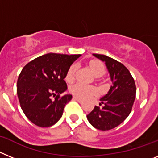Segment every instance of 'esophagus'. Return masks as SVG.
Returning a JSON list of instances; mask_svg holds the SVG:
<instances>
[{"instance_id":"1","label":"esophagus","mask_w":158,"mask_h":158,"mask_svg":"<svg viewBox=\"0 0 158 158\" xmlns=\"http://www.w3.org/2000/svg\"><path fill=\"white\" fill-rule=\"evenodd\" d=\"M73 99L74 100H77V101H78V102H81L82 101L81 99H80L79 97H77V96H73Z\"/></svg>"}]
</instances>
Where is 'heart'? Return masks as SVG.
Instances as JSON below:
<instances>
[{
  "label": "heart",
  "mask_w": 158,
  "mask_h": 158,
  "mask_svg": "<svg viewBox=\"0 0 158 158\" xmlns=\"http://www.w3.org/2000/svg\"><path fill=\"white\" fill-rule=\"evenodd\" d=\"M89 66L93 70V73L96 77H100L105 73V66L101 62L97 60H93L89 62ZM77 71V65L75 64L71 65L67 70L65 74V81L68 83H72L75 79V74ZM70 93L74 96H78L80 98H88L92 96H94L98 93V89L96 87L90 85H85L83 83H77L71 86Z\"/></svg>",
  "instance_id": "obj_1"
}]
</instances>
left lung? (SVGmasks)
Returning a JSON list of instances; mask_svg holds the SVG:
<instances>
[{"label":"left lung","mask_w":158,"mask_h":158,"mask_svg":"<svg viewBox=\"0 0 158 158\" xmlns=\"http://www.w3.org/2000/svg\"><path fill=\"white\" fill-rule=\"evenodd\" d=\"M93 55L105 62L112 85L100 99V107L95 106L87 118L96 129L108 131L122 123L130 115L136 96V85L130 71L121 62L104 54Z\"/></svg>","instance_id":"1"}]
</instances>
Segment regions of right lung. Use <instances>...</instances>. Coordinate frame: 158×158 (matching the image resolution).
I'll use <instances>...</instances> for the list:
<instances>
[{
  "label": "right lung",
  "mask_w": 158,
  "mask_h": 158,
  "mask_svg": "<svg viewBox=\"0 0 158 158\" xmlns=\"http://www.w3.org/2000/svg\"><path fill=\"white\" fill-rule=\"evenodd\" d=\"M80 56L50 53L35 58L23 68L16 85L18 98L25 115L36 126L48 127L61 118L65 104L72 99V95L60 96L67 89L64 79Z\"/></svg>",
  "instance_id": "1"
}]
</instances>
